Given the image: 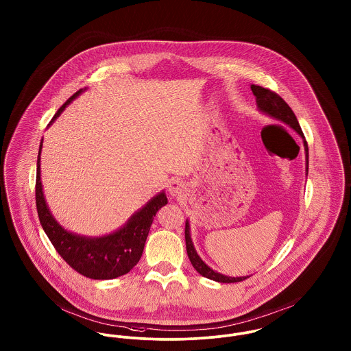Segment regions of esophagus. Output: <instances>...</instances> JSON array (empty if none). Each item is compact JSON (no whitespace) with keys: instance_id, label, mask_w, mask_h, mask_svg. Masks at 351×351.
I'll list each match as a JSON object with an SVG mask.
<instances>
[{"instance_id":"esophagus-1","label":"esophagus","mask_w":351,"mask_h":351,"mask_svg":"<svg viewBox=\"0 0 351 351\" xmlns=\"http://www.w3.org/2000/svg\"><path fill=\"white\" fill-rule=\"evenodd\" d=\"M185 193V185L181 180H174L169 185V194L171 197H181Z\"/></svg>"}]
</instances>
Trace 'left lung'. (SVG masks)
I'll return each instance as SVG.
<instances>
[{
	"instance_id": "left-lung-1",
	"label": "left lung",
	"mask_w": 351,
	"mask_h": 351,
	"mask_svg": "<svg viewBox=\"0 0 351 351\" xmlns=\"http://www.w3.org/2000/svg\"><path fill=\"white\" fill-rule=\"evenodd\" d=\"M252 92L256 95V101H257L258 110L269 117L274 118L277 121H280L282 123L287 125L289 128H291L294 132H297L301 138L304 140V156H306V176L308 171V147H307V142L304 141V133L302 129L298 123V119L295 117L294 112L291 110V108L280 98V95L269 89H265L262 86L258 85H252ZM185 241H186V252L189 259L193 265V267L204 277L209 278V280H215V282H221V283H233V282H241V280L249 278L250 276H245V277H228L225 274H221L218 271H214L210 266H208L201 257L197 254L195 247L193 245L191 241V235H190V223L186 219V225H185Z\"/></svg>"
}]
</instances>
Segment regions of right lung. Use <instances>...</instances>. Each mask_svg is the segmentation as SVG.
Segmentation results:
<instances>
[{"mask_svg":"<svg viewBox=\"0 0 351 351\" xmlns=\"http://www.w3.org/2000/svg\"><path fill=\"white\" fill-rule=\"evenodd\" d=\"M80 89L57 110L49 122L50 126L65 108L71 104L80 94L85 92ZM37 157V177H36V204L38 218L47 238L53 243L58 254L75 271L92 280H113L129 273L140 261L147 234L153 219L162 206L167 204L165 191L154 195L140 210L136 211L128 222L113 233L101 237H86L71 233L64 229L53 217L47 206L41 182V149Z\"/></svg>","mask_w":351,"mask_h":351,"instance_id":"obj_1","label":"right lung"}]
</instances>
